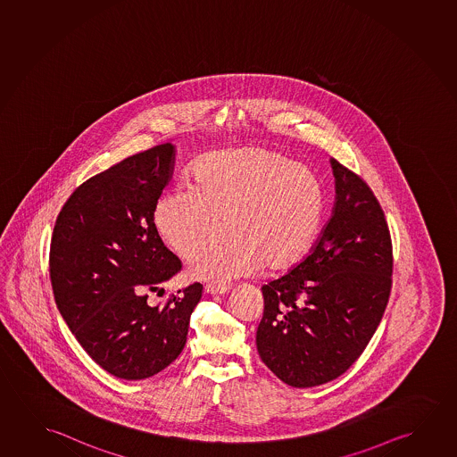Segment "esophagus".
<instances>
[{
  "label": "esophagus",
  "mask_w": 457,
  "mask_h": 457,
  "mask_svg": "<svg viewBox=\"0 0 457 457\" xmlns=\"http://www.w3.org/2000/svg\"><path fill=\"white\" fill-rule=\"evenodd\" d=\"M229 291V288L228 287H225V285H212V283H209V285H205V293L207 295H226Z\"/></svg>",
  "instance_id": "esophagus-1"
}]
</instances>
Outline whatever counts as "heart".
I'll return each mask as SVG.
<instances>
[{
  "label": "heart",
  "instance_id": "b5f03b06",
  "mask_svg": "<svg viewBox=\"0 0 457 457\" xmlns=\"http://www.w3.org/2000/svg\"><path fill=\"white\" fill-rule=\"evenodd\" d=\"M193 182L177 183L156 203V231L179 256L229 234L193 256L188 274L228 281L262 267L280 272L303 261L323 226L326 196L312 169L267 148L203 156Z\"/></svg>",
  "mask_w": 457,
  "mask_h": 457
}]
</instances>
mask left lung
Segmentation results:
<instances>
[{
    "mask_svg": "<svg viewBox=\"0 0 457 457\" xmlns=\"http://www.w3.org/2000/svg\"><path fill=\"white\" fill-rule=\"evenodd\" d=\"M336 203L310 253L261 291L262 362L293 387L320 386L362 354L386 309L393 245L369 185L330 158Z\"/></svg>",
    "mask_w": 457,
    "mask_h": 457,
    "instance_id": "obj_1",
    "label": "left lung"
}]
</instances>
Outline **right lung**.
Returning a JSON list of instances; mask_svg holds the SVG:
<instances>
[{"instance_id":"add662e5","label":"right lung","mask_w":457,"mask_h":457,"mask_svg":"<svg viewBox=\"0 0 457 457\" xmlns=\"http://www.w3.org/2000/svg\"><path fill=\"white\" fill-rule=\"evenodd\" d=\"M176 147L162 144L88 179L66 201L50 242V281L72 336L117 378L144 379L176 361L187 344L203 285L164 305L148 291L182 269L154 228V205L168 185Z\"/></svg>"}]
</instances>
